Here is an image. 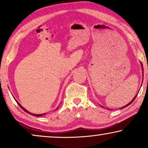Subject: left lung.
<instances>
[{"label":"left lung","mask_w":148,"mask_h":148,"mask_svg":"<svg viewBox=\"0 0 148 148\" xmlns=\"http://www.w3.org/2000/svg\"><path fill=\"white\" fill-rule=\"evenodd\" d=\"M141 66H142V71H143V65H142V64H141ZM136 96H137V95H136V96H135L134 97V98H133V100H131V102L129 103V104H127L126 105V106H123V107H121V109H122V108H125V107H126V106H129V105H130V104H131V103H132V102H133V101H134V100H135V98H136Z\"/></svg>","instance_id":"obj_1"}]
</instances>
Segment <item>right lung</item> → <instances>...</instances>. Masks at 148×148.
Returning a JSON list of instances; mask_svg holds the SVG:
<instances>
[{
  "mask_svg": "<svg viewBox=\"0 0 148 148\" xmlns=\"http://www.w3.org/2000/svg\"><path fill=\"white\" fill-rule=\"evenodd\" d=\"M16 102H17V104H18V105H19V106L20 107H21V108L22 109H23V110L24 111H25V112H27V113H28V114H31V115H32V116H43V115H44V114H32V113H31V112H29V111H27V110H26V109H25V108H23V106H21V104H19V103L17 102V100H16Z\"/></svg>",
  "mask_w": 148,
  "mask_h": 148,
  "instance_id": "obj_1",
  "label": "right lung"
}]
</instances>
